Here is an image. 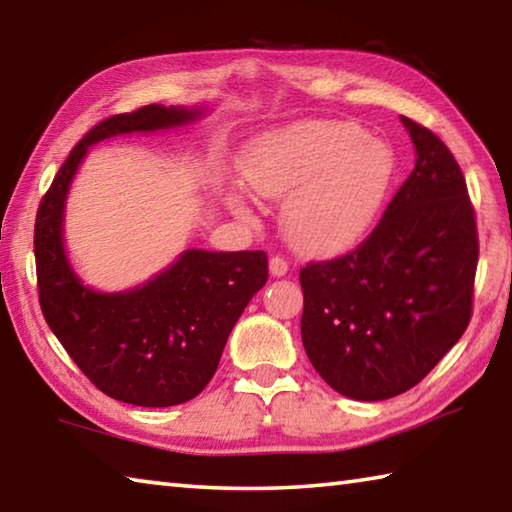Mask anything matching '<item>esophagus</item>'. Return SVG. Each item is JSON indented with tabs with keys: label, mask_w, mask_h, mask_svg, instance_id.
I'll use <instances>...</instances> for the list:
<instances>
[{
	"label": "esophagus",
	"mask_w": 512,
	"mask_h": 512,
	"mask_svg": "<svg viewBox=\"0 0 512 512\" xmlns=\"http://www.w3.org/2000/svg\"><path fill=\"white\" fill-rule=\"evenodd\" d=\"M268 268H271L273 277H282V275L288 273V262L280 255H273L271 262H268Z\"/></svg>",
	"instance_id": "obj_1"
}]
</instances>
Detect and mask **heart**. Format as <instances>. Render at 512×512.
Masks as SVG:
<instances>
[{"mask_svg":"<svg viewBox=\"0 0 512 512\" xmlns=\"http://www.w3.org/2000/svg\"><path fill=\"white\" fill-rule=\"evenodd\" d=\"M394 152L351 123H302L250 147L244 176L259 197L284 201V232L304 253H338L374 226L392 188ZM230 206L248 217L232 194Z\"/></svg>","mask_w":512,"mask_h":512,"instance_id":"1","label":"heart"}]
</instances>
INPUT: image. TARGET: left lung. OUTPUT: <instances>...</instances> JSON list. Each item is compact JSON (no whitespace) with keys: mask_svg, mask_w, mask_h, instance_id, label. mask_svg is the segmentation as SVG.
Here are the masks:
<instances>
[{"mask_svg":"<svg viewBox=\"0 0 512 512\" xmlns=\"http://www.w3.org/2000/svg\"><path fill=\"white\" fill-rule=\"evenodd\" d=\"M401 120L416 165L383 219L356 250L300 271L306 356L356 401L421 383L472 318L479 237L466 179L439 136Z\"/></svg>","mask_w":512,"mask_h":512,"instance_id":"left-lung-1","label":"left lung"}]
</instances>
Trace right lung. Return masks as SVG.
Returning <instances> with one entry per match:
<instances>
[{
  "instance_id": "right-lung-1",
  "label": "right lung",
  "mask_w": 512,
  "mask_h": 512,
  "mask_svg": "<svg viewBox=\"0 0 512 512\" xmlns=\"http://www.w3.org/2000/svg\"><path fill=\"white\" fill-rule=\"evenodd\" d=\"M199 109L145 105L89 129L73 147L35 217V271L44 320L102 394L141 407H170L203 392L232 327L268 280L264 250H185L143 286L98 293L64 255V199L89 145L102 138L179 127Z\"/></svg>"
}]
</instances>
